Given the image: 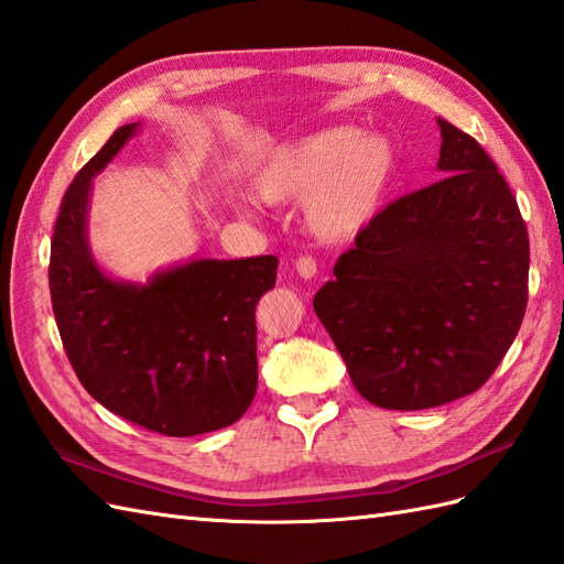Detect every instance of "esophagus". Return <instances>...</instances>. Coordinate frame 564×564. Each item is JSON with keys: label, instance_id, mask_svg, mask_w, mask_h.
Returning a JSON list of instances; mask_svg holds the SVG:
<instances>
[{"label": "esophagus", "instance_id": "34e87169", "mask_svg": "<svg viewBox=\"0 0 564 564\" xmlns=\"http://www.w3.org/2000/svg\"><path fill=\"white\" fill-rule=\"evenodd\" d=\"M294 268L299 272V278H304V280H313L315 272H318V268H315V260L311 256H301L294 263Z\"/></svg>", "mask_w": 564, "mask_h": 564}]
</instances>
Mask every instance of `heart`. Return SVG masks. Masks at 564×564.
<instances>
[{"mask_svg":"<svg viewBox=\"0 0 564 564\" xmlns=\"http://www.w3.org/2000/svg\"><path fill=\"white\" fill-rule=\"evenodd\" d=\"M394 174V148L378 133L333 127L272 148L253 174V194L268 205L304 198V219L323 241L349 239L376 217ZM251 215V203H239Z\"/></svg>","mask_w":564,"mask_h":564,"instance_id":"b5f03b06","label":"heart"}]
</instances>
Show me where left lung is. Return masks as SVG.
Instances as JSON below:
<instances>
[{
  "label": "left lung",
  "instance_id": "1",
  "mask_svg": "<svg viewBox=\"0 0 564 564\" xmlns=\"http://www.w3.org/2000/svg\"><path fill=\"white\" fill-rule=\"evenodd\" d=\"M441 127V182L390 203L335 263L313 308L354 388L419 411L476 392L524 321L529 235L486 150Z\"/></svg>",
  "mask_w": 564,
  "mask_h": 564
}]
</instances>
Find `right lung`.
<instances>
[{"mask_svg":"<svg viewBox=\"0 0 564 564\" xmlns=\"http://www.w3.org/2000/svg\"><path fill=\"white\" fill-rule=\"evenodd\" d=\"M139 131V121L119 127L66 191L50 253L52 308L90 397L148 431L200 435L253 402L256 304L274 286L278 258H188L148 282L107 274L88 241L93 178Z\"/></svg>","mask_w":564,"mask_h":564,"instance_id":"add662e5","label":"right lung"}]
</instances>
